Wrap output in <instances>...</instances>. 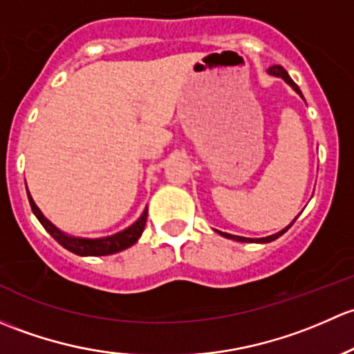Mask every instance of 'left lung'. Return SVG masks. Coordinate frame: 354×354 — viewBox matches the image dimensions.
<instances>
[{"mask_svg": "<svg viewBox=\"0 0 354 354\" xmlns=\"http://www.w3.org/2000/svg\"><path fill=\"white\" fill-rule=\"evenodd\" d=\"M268 71H269V75L279 76V78H283V80H285V82L288 83V85L291 86V88L295 90V92H297V93H300V95H301V92H300V88H298V85H297V83L293 82V80L290 78V75H288V73H286V69H283V66H279V64H276V66H271V68H269ZM301 97H304V95H301ZM290 227H291V225H290ZM290 227H286L285 230H281V232H279V233H274V235H271V236H266V239H245V236H236V235H230V233H221V232H220V233H221V235H223V236H227V239L236 240V242H261V243H266V242H272V240H276V239H278V236H281L283 233H285V232H286L288 228H290Z\"/></svg>", "mask_w": 354, "mask_h": 354, "instance_id": "left-lung-1", "label": "left lung"}]
</instances>
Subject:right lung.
<instances>
[{
  "instance_id": "obj_1",
  "label": "right lung",
  "mask_w": 354,
  "mask_h": 354,
  "mask_svg": "<svg viewBox=\"0 0 354 354\" xmlns=\"http://www.w3.org/2000/svg\"><path fill=\"white\" fill-rule=\"evenodd\" d=\"M28 203H30L32 211H34L37 220L42 223V227L49 232V235L53 236L54 240H57V243H61L64 249L76 254V256H111V254L121 252V250L127 249V247H131L133 243H136V240L140 239L141 233L145 230V225H147L148 218V209H145L136 223H133L129 228H126V230L115 233V235L105 236V239H75V236L64 235V233L57 230L47 218H44V214L41 213V209L35 206L30 194H28Z\"/></svg>"
}]
</instances>
